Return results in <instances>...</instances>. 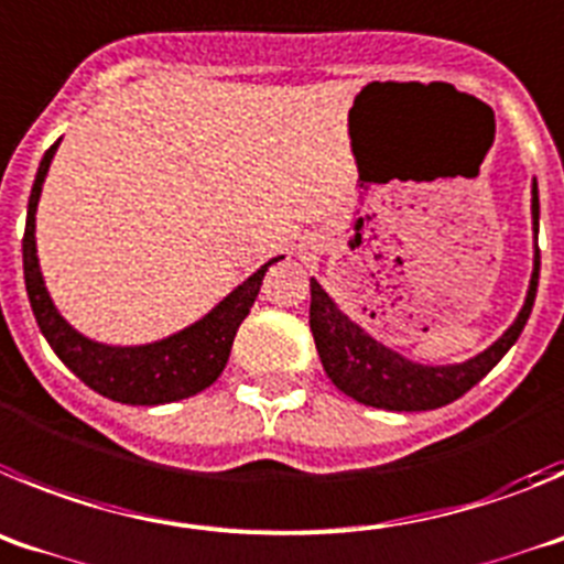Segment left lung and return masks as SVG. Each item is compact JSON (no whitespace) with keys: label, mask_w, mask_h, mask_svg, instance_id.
Returning a JSON list of instances; mask_svg holds the SVG:
<instances>
[{"label":"left lung","mask_w":564,"mask_h":564,"mask_svg":"<svg viewBox=\"0 0 564 564\" xmlns=\"http://www.w3.org/2000/svg\"><path fill=\"white\" fill-rule=\"evenodd\" d=\"M531 232H534V267H531L529 292H525L522 308L517 312L514 323L489 348L464 362L427 365L404 357L395 348L384 345L382 339L365 332L359 323H354L334 303L332 294L312 278L308 326H312L314 345H317L319 362L326 368L328 379L337 384V390L351 395L354 402L395 410V413L435 410L460 399L503 359L534 308L536 283H540V245H536V238H540V191H536V180H531Z\"/></svg>","instance_id":"8db88e82"}]
</instances>
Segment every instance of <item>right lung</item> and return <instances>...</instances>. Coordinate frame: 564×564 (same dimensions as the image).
Segmentation results:
<instances>
[{"instance_id": "1", "label": "right lung", "mask_w": 564, "mask_h": 564, "mask_svg": "<svg viewBox=\"0 0 564 564\" xmlns=\"http://www.w3.org/2000/svg\"><path fill=\"white\" fill-rule=\"evenodd\" d=\"M58 145L61 140L50 145L47 154L39 162L22 241L24 286H28L35 323L42 328L50 348L80 382L120 404H169L210 388L230 359L232 339L261 292L263 275L283 256L263 263L261 270H256L230 294H225L205 317L169 334V337L143 345H109L86 337L78 328L69 326L67 317L58 312L50 297L42 263H39V250H35V210H39L44 180H47L50 162H53Z\"/></svg>"}]
</instances>
